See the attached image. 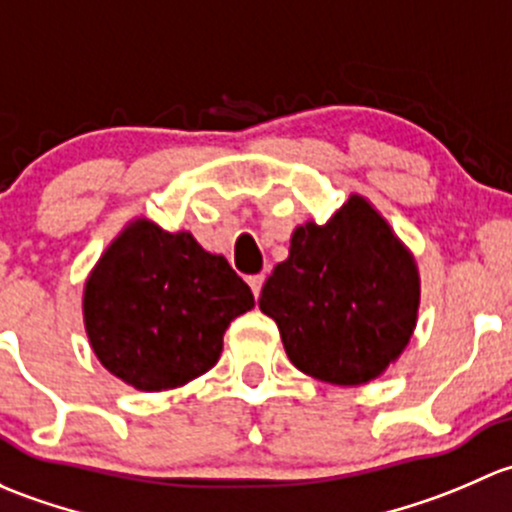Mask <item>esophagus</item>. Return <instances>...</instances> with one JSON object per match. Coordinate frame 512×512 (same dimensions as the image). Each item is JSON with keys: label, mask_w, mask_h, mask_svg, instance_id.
Wrapping results in <instances>:
<instances>
[{"label": "esophagus", "mask_w": 512, "mask_h": 512, "mask_svg": "<svg viewBox=\"0 0 512 512\" xmlns=\"http://www.w3.org/2000/svg\"><path fill=\"white\" fill-rule=\"evenodd\" d=\"M263 281H266V276H263V273H256V276H249V286H251V291H254L256 298H258V295H261Z\"/></svg>", "instance_id": "obj_1"}]
</instances>
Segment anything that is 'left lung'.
<instances>
[{
    "instance_id": "1",
    "label": "left lung",
    "mask_w": 512,
    "mask_h": 512,
    "mask_svg": "<svg viewBox=\"0 0 512 512\" xmlns=\"http://www.w3.org/2000/svg\"><path fill=\"white\" fill-rule=\"evenodd\" d=\"M258 308L276 320L300 372L355 387L379 377L407 347L419 271L382 214L352 194L323 226L308 221L293 231Z\"/></svg>"
}]
</instances>
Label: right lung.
<instances>
[{
    "instance_id": "add662e5",
    "label": "right lung",
    "mask_w": 512,
    "mask_h": 512,
    "mask_svg": "<svg viewBox=\"0 0 512 512\" xmlns=\"http://www.w3.org/2000/svg\"><path fill=\"white\" fill-rule=\"evenodd\" d=\"M254 293L224 256L189 231L138 219L108 246L83 291L93 352L110 374L142 392L192 382L217 365L229 323Z\"/></svg>"
}]
</instances>
